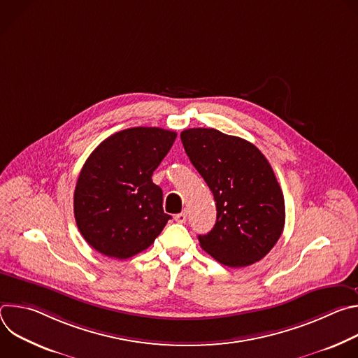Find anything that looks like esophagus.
Returning <instances> with one entry per match:
<instances>
[{
	"label": "esophagus",
	"mask_w": 358,
	"mask_h": 358,
	"mask_svg": "<svg viewBox=\"0 0 358 358\" xmlns=\"http://www.w3.org/2000/svg\"><path fill=\"white\" fill-rule=\"evenodd\" d=\"M174 220H176L178 224H185V222H187V214H185V213L177 214V215L174 217Z\"/></svg>",
	"instance_id": "esophagus-1"
}]
</instances>
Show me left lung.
I'll list each match as a JSON object with an SVG mask.
<instances>
[{
  "label": "left lung",
  "mask_w": 358,
  "mask_h": 358,
  "mask_svg": "<svg viewBox=\"0 0 358 358\" xmlns=\"http://www.w3.org/2000/svg\"><path fill=\"white\" fill-rule=\"evenodd\" d=\"M181 141L214 194L217 222L201 248L229 268L261 261L280 238L285 199L266 157L252 143L215 129H188Z\"/></svg>",
  "instance_id": "obj_1"
}]
</instances>
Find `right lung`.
<instances>
[{
	"label": "right lung",
	"mask_w": 358,
	"mask_h": 358,
	"mask_svg": "<svg viewBox=\"0 0 358 358\" xmlns=\"http://www.w3.org/2000/svg\"><path fill=\"white\" fill-rule=\"evenodd\" d=\"M176 131L131 127L101 141L83 164L73 195L85 241L109 258L127 259L147 249L171 218L163 191L151 180Z\"/></svg>",
	"instance_id": "add662e5"
}]
</instances>
